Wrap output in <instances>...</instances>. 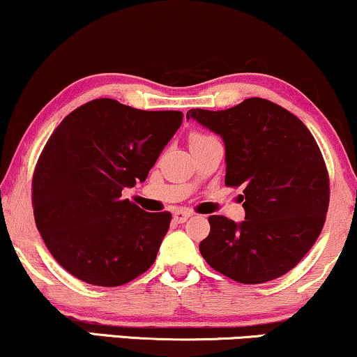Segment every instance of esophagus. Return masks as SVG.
Returning <instances> with one entry per match:
<instances>
[{
  "instance_id": "1",
  "label": "esophagus",
  "mask_w": 357,
  "mask_h": 357,
  "mask_svg": "<svg viewBox=\"0 0 357 357\" xmlns=\"http://www.w3.org/2000/svg\"><path fill=\"white\" fill-rule=\"evenodd\" d=\"M190 217H192L190 210L178 208V210H175V212H174V220H175V222H178V223H183L187 218H190Z\"/></svg>"
}]
</instances>
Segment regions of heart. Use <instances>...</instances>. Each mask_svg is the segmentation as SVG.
Instances as JSON below:
<instances>
[{
    "label": "heart",
    "mask_w": 357,
    "mask_h": 357,
    "mask_svg": "<svg viewBox=\"0 0 357 357\" xmlns=\"http://www.w3.org/2000/svg\"><path fill=\"white\" fill-rule=\"evenodd\" d=\"M210 137H212V135L202 134V132H193V134H190V144H192V142H199V140L210 139Z\"/></svg>",
    "instance_id": "b5f03b06"
}]
</instances>
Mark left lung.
<instances>
[{
  "mask_svg": "<svg viewBox=\"0 0 357 357\" xmlns=\"http://www.w3.org/2000/svg\"><path fill=\"white\" fill-rule=\"evenodd\" d=\"M187 119L222 135L227 187H241L246 217H208L200 253L215 271L243 284L293 270L318 240L329 206V175L310 129L281 105L245 99L225 111L190 109Z\"/></svg>",
  "mask_w": 357,
  "mask_h": 357,
  "instance_id": "8db88e82",
  "label": "left lung"
}]
</instances>
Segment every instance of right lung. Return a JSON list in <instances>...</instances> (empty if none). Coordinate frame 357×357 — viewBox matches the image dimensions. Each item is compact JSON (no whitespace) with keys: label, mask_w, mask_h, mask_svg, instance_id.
<instances>
[{"label":"right lung","mask_w":357,"mask_h":357,"mask_svg":"<svg viewBox=\"0 0 357 357\" xmlns=\"http://www.w3.org/2000/svg\"><path fill=\"white\" fill-rule=\"evenodd\" d=\"M182 119L102 98L56 127L34 167L31 199L44 243L66 271L112 288L153 265L172 215L144 212L122 188L147 178Z\"/></svg>","instance_id":"right-lung-1"}]
</instances>
